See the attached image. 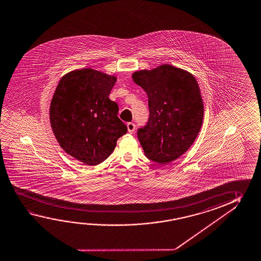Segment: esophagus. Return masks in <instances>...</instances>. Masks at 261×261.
Returning <instances> with one entry per match:
<instances>
[{
  "label": "esophagus",
  "mask_w": 261,
  "mask_h": 261,
  "mask_svg": "<svg viewBox=\"0 0 261 261\" xmlns=\"http://www.w3.org/2000/svg\"><path fill=\"white\" fill-rule=\"evenodd\" d=\"M126 126H127V131H128V133L132 134V133L135 132L136 124H134V123H127Z\"/></svg>",
  "instance_id": "esophagus-1"
}]
</instances>
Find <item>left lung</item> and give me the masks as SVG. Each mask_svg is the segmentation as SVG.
I'll return each mask as SVG.
<instances>
[{"mask_svg":"<svg viewBox=\"0 0 261 261\" xmlns=\"http://www.w3.org/2000/svg\"><path fill=\"white\" fill-rule=\"evenodd\" d=\"M132 78L148 96L149 120L137 133L145 156L160 165L172 162L188 151L203 123L204 103L197 79L167 64L137 71Z\"/></svg>","mask_w":261,"mask_h":261,"instance_id":"1","label":"left lung"}]
</instances>
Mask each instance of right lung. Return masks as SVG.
<instances>
[{
  "label": "right lung",
  "mask_w": 261,
  "mask_h": 261,
  "mask_svg": "<svg viewBox=\"0 0 261 261\" xmlns=\"http://www.w3.org/2000/svg\"><path fill=\"white\" fill-rule=\"evenodd\" d=\"M117 77L92 68L61 78L50 105L51 130L65 153L88 166L103 162L127 132L109 99Z\"/></svg>",
  "instance_id": "1"
}]
</instances>
